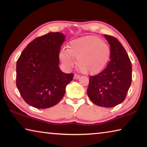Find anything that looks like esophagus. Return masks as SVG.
<instances>
[{"mask_svg": "<svg viewBox=\"0 0 147 147\" xmlns=\"http://www.w3.org/2000/svg\"><path fill=\"white\" fill-rule=\"evenodd\" d=\"M79 78H80V76L78 75V74H74V79L77 80V79H78Z\"/></svg>", "mask_w": 147, "mask_h": 147, "instance_id": "34e87169", "label": "esophagus"}]
</instances>
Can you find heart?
Wrapping results in <instances>:
<instances>
[{
	"instance_id": "obj_1",
	"label": "heart",
	"mask_w": 147,
	"mask_h": 147,
	"mask_svg": "<svg viewBox=\"0 0 147 147\" xmlns=\"http://www.w3.org/2000/svg\"><path fill=\"white\" fill-rule=\"evenodd\" d=\"M110 49L100 38L94 36H85L71 41L67 51H61L59 57L67 67H73V58L77 59L80 70L85 74L100 71L108 63Z\"/></svg>"
}]
</instances>
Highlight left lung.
Returning a JSON list of instances; mask_svg holds the SVG:
<instances>
[{
    "mask_svg": "<svg viewBox=\"0 0 147 147\" xmlns=\"http://www.w3.org/2000/svg\"><path fill=\"white\" fill-rule=\"evenodd\" d=\"M110 46V60L100 73L89 76L87 91L96 105L111 108L123 102L131 83L130 59L122 44L113 36L104 35Z\"/></svg>",
    "mask_w": 147,
    "mask_h": 147,
    "instance_id": "obj_1",
    "label": "left lung"
}]
</instances>
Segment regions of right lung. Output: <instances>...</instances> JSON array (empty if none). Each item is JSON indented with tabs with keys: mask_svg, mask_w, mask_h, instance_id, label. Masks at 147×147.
<instances>
[{
	"mask_svg": "<svg viewBox=\"0 0 147 147\" xmlns=\"http://www.w3.org/2000/svg\"><path fill=\"white\" fill-rule=\"evenodd\" d=\"M65 36L49 32L36 38L22 52L17 61L16 86L26 102L45 109L59 102L74 74L59 68V54Z\"/></svg>",
	"mask_w": 147,
	"mask_h": 147,
	"instance_id": "1",
	"label": "right lung"
}]
</instances>
